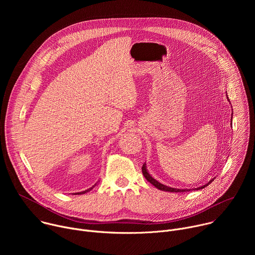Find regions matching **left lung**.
<instances>
[{"label": "left lung", "mask_w": 255, "mask_h": 255, "mask_svg": "<svg viewBox=\"0 0 255 255\" xmlns=\"http://www.w3.org/2000/svg\"><path fill=\"white\" fill-rule=\"evenodd\" d=\"M227 100L229 101V99H228V97H227ZM233 114V113H232ZM142 172H143V175H144V177L146 178L149 183L151 184V185H153L156 189H158V190H160V191H164V192H172V193H184V192H190V191H196V190H201V189H204V188H206L207 186H209L212 181L214 180V178H212L209 183H207L206 185H204V186H202V187H199V188H196V189H193V190H191V189H174V188H170V187H167V186H165V185H162V184H160L158 180H156L155 178H153L151 175H150V173L148 172V170H147V168H146V163H144L143 164V166H142Z\"/></svg>", "instance_id": "obj_1"}]
</instances>
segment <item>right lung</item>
<instances>
[{
    "instance_id": "right-lung-1",
    "label": "right lung",
    "mask_w": 255,
    "mask_h": 255,
    "mask_svg": "<svg viewBox=\"0 0 255 255\" xmlns=\"http://www.w3.org/2000/svg\"><path fill=\"white\" fill-rule=\"evenodd\" d=\"M96 186V185H95ZM95 186H93L92 188H90V189H88V190H86V191H83V192H80V193H77L78 195H83V194H86V193H88V192H90L91 190H93L94 188H95Z\"/></svg>"
}]
</instances>
